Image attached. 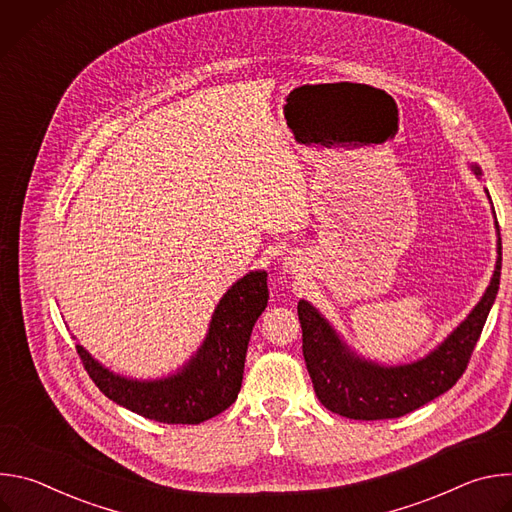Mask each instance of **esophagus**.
Masks as SVG:
<instances>
[{"mask_svg": "<svg viewBox=\"0 0 512 512\" xmlns=\"http://www.w3.org/2000/svg\"><path fill=\"white\" fill-rule=\"evenodd\" d=\"M287 265H289V269H294V267H296V261L291 259V261H287Z\"/></svg>", "mask_w": 512, "mask_h": 512, "instance_id": "34e87169", "label": "esophagus"}]
</instances>
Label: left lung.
Segmentation results:
<instances>
[{"mask_svg":"<svg viewBox=\"0 0 512 512\" xmlns=\"http://www.w3.org/2000/svg\"><path fill=\"white\" fill-rule=\"evenodd\" d=\"M470 170L476 178L482 176L478 164H470ZM484 192L490 200L488 190ZM494 229L496 265L480 302L440 344L417 360L381 364L358 354L314 304L300 300L298 316L306 367L314 391L326 409L360 421L393 419L423 407L456 385L466 371L470 354L498 294L502 241L496 221Z\"/></svg>","mask_w":512,"mask_h":512,"instance_id":"obj_1","label":"left lung"}]
</instances>
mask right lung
<instances>
[{"label":"right lung","mask_w":512,"mask_h":512,"mask_svg":"<svg viewBox=\"0 0 512 512\" xmlns=\"http://www.w3.org/2000/svg\"><path fill=\"white\" fill-rule=\"evenodd\" d=\"M267 300L265 269L237 279L218 300L196 352L180 369L160 379L113 373L83 344H77V352L93 383L113 403L160 423L196 425L235 403L243 383L249 338Z\"/></svg>","instance_id":"obj_1"}]
</instances>
